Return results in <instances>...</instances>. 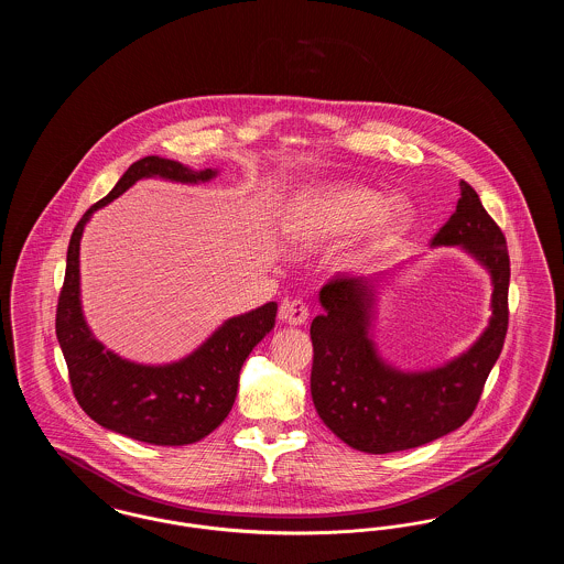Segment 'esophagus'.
Listing matches in <instances>:
<instances>
[{"instance_id":"1","label":"esophagus","mask_w":564,"mask_h":564,"mask_svg":"<svg viewBox=\"0 0 564 564\" xmlns=\"http://www.w3.org/2000/svg\"><path fill=\"white\" fill-rule=\"evenodd\" d=\"M279 319L290 325H302L308 319V306L302 300H288L279 308Z\"/></svg>"}]
</instances>
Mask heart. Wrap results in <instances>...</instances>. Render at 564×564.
<instances>
[{"label":"heart","instance_id":"heart-1","mask_svg":"<svg viewBox=\"0 0 564 564\" xmlns=\"http://www.w3.org/2000/svg\"><path fill=\"white\" fill-rule=\"evenodd\" d=\"M408 221L410 205L402 198L382 203L376 189L343 184L306 192L285 217V235L306 249L366 228V247L375 249L400 235Z\"/></svg>","mask_w":564,"mask_h":564}]
</instances>
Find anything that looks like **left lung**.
Here are the masks:
<instances>
[{"label":"left lung","mask_w":564,"mask_h":564,"mask_svg":"<svg viewBox=\"0 0 564 564\" xmlns=\"http://www.w3.org/2000/svg\"><path fill=\"white\" fill-rule=\"evenodd\" d=\"M431 245H460L492 279L486 332L442 368L405 375L378 357L368 336L375 315L372 279L336 274L319 292L325 311L311 323V395L323 423L355 451L398 453L458 430L474 414L503 349L510 319L508 242L467 182H460L456 212Z\"/></svg>","instance_id":"obj_1"}]
</instances>
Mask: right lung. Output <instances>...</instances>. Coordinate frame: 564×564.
<instances>
[{
  "label": "right lung",
  "mask_w": 564,
  "mask_h": 564,
  "mask_svg": "<svg viewBox=\"0 0 564 564\" xmlns=\"http://www.w3.org/2000/svg\"><path fill=\"white\" fill-rule=\"evenodd\" d=\"M143 177L196 184L215 171L145 156L133 162L106 198L82 215L67 247L65 281L56 304V338L82 410L101 427L145 444L184 446L217 430L239 389L242 364L274 327L276 304L232 317L188 357L166 366H141L106 349L88 329L80 306V239L88 217Z\"/></svg>",
  "instance_id": "right-lung-1"
}]
</instances>
